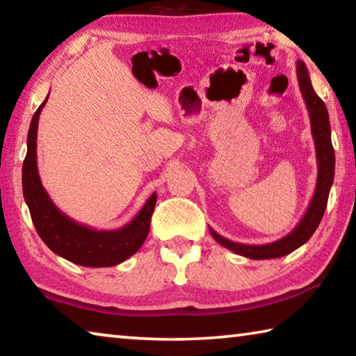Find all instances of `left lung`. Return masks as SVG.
<instances>
[{"instance_id":"8db88e82","label":"left lung","mask_w":356,"mask_h":356,"mask_svg":"<svg viewBox=\"0 0 356 356\" xmlns=\"http://www.w3.org/2000/svg\"><path fill=\"white\" fill-rule=\"evenodd\" d=\"M297 78L298 86L303 100L308 108L311 119V134L316 144V159H317V184L314 190V196L306 210L303 218L292 232H289L286 237L276 240L273 243L267 245H245L237 243L232 240H227L220 234H216L210 227V234L221 246L231 250L243 257L248 259H275L289 254V252L300 248L311 238L316 232L317 226L321 225V220L325 213L328 202L330 188L333 185L334 179V149L331 144V129L328 111L323 100L318 97L314 89H312L311 78L308 75V69L303 61L297 63Z\"/></svg>"}]
</instances>
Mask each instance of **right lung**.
Here are the masks:
<instances>
[{
	"label": "right lung",
	"mask_w": 356,
	"mask_h": 356,
	"mask_svg": "<svg viewBox=\"0 0 356 356\" xmlns=\"http://www.w3.org/2000/svg\"><path fill=\"white\" fill-rule=\"evenodd\" d=\"M47 100L48 95L31 119L28 131V150L22 171L23 196L31 213L34 227L39 237L55 254L83 267H113L134 256L141 248L149 234L156 193L150 195L134 220L111 231H97L80 225L61 212L40 182L38 160H35L39 116Z\"/></svg>",
	"instance_id": "add662e5"
}]
</instances>
